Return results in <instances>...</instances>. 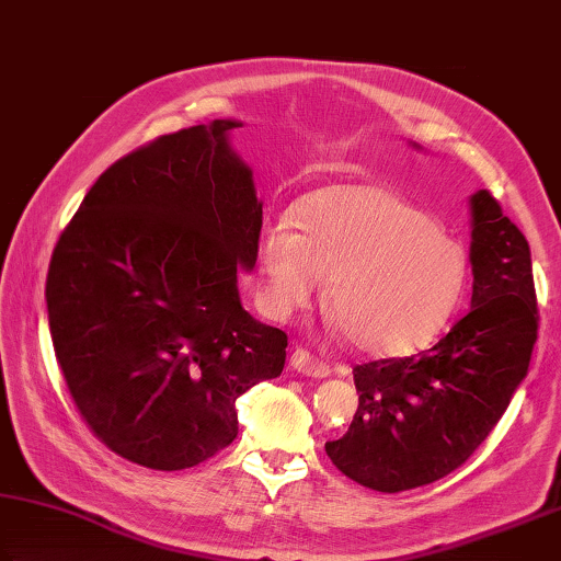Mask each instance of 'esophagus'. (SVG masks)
I'll list each match as a JSON object with an SVG mask.
<instances>
[{
  "label": "esophagus",
  "instance_id": "1",
  "mask_svg": "<svg viewBox=\"0 0 561 561\" xmlns=\"http://www.w3.org/2000/svg\"><path fill=\"white\" fill-rule=\"evenodd\" d=\"M290 367L296 369V371H300V375H306V377H316V379L330 377V365H328V362L312 357L310 352L302 350V347H298L290 355Z\"/></svg>",
  "mask_w": 561,
  "mask_h": 561
}]
</instances>
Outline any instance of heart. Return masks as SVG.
Wrapping results in <instances>:
<instances>
[{
    "label": "heart",
    "mask_w": 561,
    "mask_h": 561,
    "mask_svg": "<svg viewBox=\"0 0 561 561\" xmlns=\"http://www.w3.org/2000/svg\"><path fill=\"white\" fill-rule=\"evenodd\" d=\"M296 228L261 233V298L275 318L308 308L330 278V308L347 340L369 355L424 345L454 316L468 283V255L436 219L375 184H335L293 209Z\"/></svg>",
    "instance_id": "heart-1"
}]
</instances>
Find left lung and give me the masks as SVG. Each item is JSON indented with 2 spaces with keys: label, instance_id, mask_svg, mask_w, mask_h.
I'll use <instances>...</instances> for the list:
<instances>
[{
  "label": "left lung",
  "instance_id": "1",
  "mask_svg": "<svg viewBox=\"0 0 561 561\" xmlns=\"http://www.w3.org/2000/svg\"><path fill=\"white\" fill-rule=\"evenodd\" d=\"M470 312L431 350L352 369L357 414L325 444L342 473L379 493L463 466L527 377L539 320L529 243L488 190L470 196Z\"/></svg>",
  "mask_w": 561,
  "mask_h": 561
}]
</instances>
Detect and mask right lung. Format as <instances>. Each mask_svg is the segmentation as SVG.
<instances>
[{
  "mask_svg": "<svg viewBox=\"0 0 561 561\" xmlns=\"http://www.w3.org/2000/svg\"><path fill=\"white\" fill-rule=\"evenodd\" d=\"M233 127H186L107 167L48 265V330L76 409L113 454L152 470L229 446L236 399L286 365V332L239 296L263 204Z\"/></svg>",
  "mask_w": 561,
  "mask_h": 561,
  "instance_id": "obj_1",
  "label": "right lung"
}]
</instances>
